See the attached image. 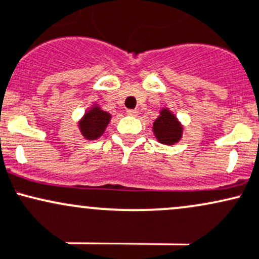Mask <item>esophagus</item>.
<instances>
[{
    "label": "esophagus",
    "instance_id": "esophagus-1",
    "mask_svg": "<svg viewBox=\"0 0 259 259\" xmlns=\"http://www.w3.org/2000/svg\"><path fill=\"white\" fill-rule=\"evenodd\" d=\"M127 115H128V116H137L138 111H137V110H127Z\"/></svg>",
    "mask_w": 259,
    "mask_h": 259
}]
</instances>
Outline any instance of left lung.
Masks as SVG:
<instances>
[{
	"mask_svg": "<svg viewBox=\"0 0 259 259\" xmlns=\"http://www.w3.org/2000/svg\"><path fill=\"white\" fill-rule=\"evenodd\" d=\"M153 132L159 143L172 145L179 143L180 139L182 138L184 127L176 116L166 107H164L160 110L159 117L154 121Z\"/></svg>",
	"mask_w": 259,
	"mask_h": 259,
	"instance_id": "left-lung-1",
	"label": "left lung"
}]
</instances>
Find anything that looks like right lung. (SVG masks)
<instances>
[{
    "label": "right lung",
    "instance_id": "right-lung-1",
    "mask_svg": "<svg viewBox=\"0 0 259 259\" xmlns=\"http://www.w3.org/2000/svg\"><path fill=\"white\" fill-rule=\"evenodd\" d=\"M110 120L111 115L94 104L91 109L87 110L85 114L78 122V127L84 138L88 141H95L104 135Z\"/></svg>",
    "mask_w": 259,
    "mask_h": 259
}]
</instances>
